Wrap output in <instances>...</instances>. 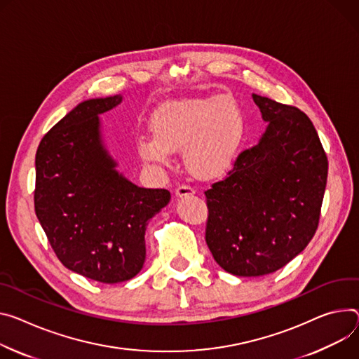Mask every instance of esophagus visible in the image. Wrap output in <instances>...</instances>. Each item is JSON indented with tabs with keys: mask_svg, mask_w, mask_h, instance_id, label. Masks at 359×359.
Segmentation results:
<instances>
[{
	"mask_svg": "<svg viewBox=\"0 0 359 359\" xmlns=\"http://www.w3.org/2000/svg\"><path fill=\"white\" fill-rule=\"evenodd\" d=\"M194 190L191 186H189V184H180V186H177V189H176V196L177 198H184V196H190V194H194Z\"/></svg>",
	"mask_w": 359,
	"mask_h": 359,
	"instance_id": "34e87169",
	"label": "esophagus"
}]
</instances>
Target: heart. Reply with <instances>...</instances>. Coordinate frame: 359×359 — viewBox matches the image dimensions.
<instances>
[{"mask_svg":"<svg viewBox=\"0 0 359 359\" xmlns=\"http://www.w3.org/2000/svg\"><path fill=\"white\" fill-rule=\"evenodd\" d=\"M153 135L139 137L143 160L172 166L175 151L183 149L187 169L199 177H219L229 170L242 149L246 120L241 104L227 95L173 102L151 118Z\"/></svg>","mask_w":359,"mask_h":359,"instance_id":"b5f03b06","label":"heart"}]
</instances>
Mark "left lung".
<instances>
[{
  "label": "left lung",
  "mask_w": 359,
  "mask_h": 359,
  "mask_svg": "<svg viewBox=\"0 0 359 359\" xmlns=\"http://www.w3.org/2000/svg\"><path fill=\"white\" fill-rule=\"evenodd\" d=\"M269 121L227 176L205 191L206 243L220 268L262 276L283 268L313 238L328 158L309 117L295 106L253 94Z\"/></svg>",
  "instance_id": "left-lung-1"
}]
</instances>
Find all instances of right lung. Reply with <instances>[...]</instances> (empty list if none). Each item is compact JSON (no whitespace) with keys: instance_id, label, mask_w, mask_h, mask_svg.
Listing matches in <instances>:
<instances>
[{"instance_id":"right-lung-1","label":"right lung","mask_w":359,"mask_h":359,"mask_svg":"<svg viewBox=\"0 0 359 359\" xmlns=\"http://www.w3.org/2000/svg\"><path fill=\"white\" fill-rule=\"evenodd\" d=\"M120 95L80 103L43 137L36 154L34 209L67 269L103 283L135 278L146 259L147 222L170 201L166 189H144L114 169L99 114Z\"/></svg>"}]
</instances>
